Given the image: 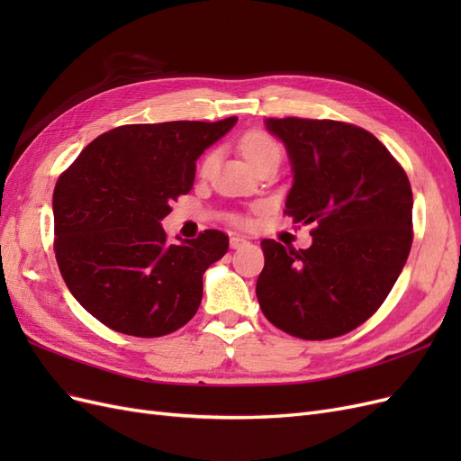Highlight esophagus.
I'll use <instances>...</instances> for the list:
<instances>
[{"instance_id":"obj_1","label":"esophagus","mask_w":461,"mask_h":461,"mask_svg":"<svg viewBox=\"0 0 461 461\" xmlns=\"http://www.w3.org/2000/svg\"><path fill=\"white\" fill-rule=\"evenodd\" d=\"M246 244H248V239H244V236H240V234L230 236V248L232 249H239V248H242Z\"/></svg>"}]
</instances>
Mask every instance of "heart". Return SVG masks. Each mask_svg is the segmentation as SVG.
Segmentation results:
<instances>
[{"label": "heart", "instance_id": "b5f03b06", "mask_svg": "<svg viewBox=\"0 0 461 461\" xmlns=\"http://www.w3.org/2000/svg\"><path fill=\"white\" fill-rule=\"evenodd\" d=\"M240 149L244 153V158L252 165H256L265 158L281 156V148H278V144L275 142V138H271L267 132H261V131L248 132L240 140ZM213 165H215V153H207L202 161V175H207L212 171Z\"/></svg>", "mask_w": 461, "mask_h": 461}]
</instances>
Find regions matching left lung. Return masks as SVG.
<instances>
[{
  "label": "left lung",
  "mask_w": 461,
  "mask_h": 461,
  "mask_svg": "<svg viewBox=\"0 0 461 461\" xmlns=\"http://www.w3.org/2000/svg\"><path fill=\"white\" fill-rule=\"evenodd\" d=\"M286 148L285 213L313 225L308 249L261 240L256 294L275 327L305 340L340 337L393 290L411 249L410 180L376 138L354 124L265 119Z\"/></svg>",
  "instance_id": "left-lung-1"
}]
</instances>
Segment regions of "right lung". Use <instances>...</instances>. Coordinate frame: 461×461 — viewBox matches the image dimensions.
I'll return each mask as SVG.
<instances>
[{
  "mask_svg": "<svg viewBox=\"0 0 461 461\" xmlns=\"http://www.w3.org/2000/svg\"><path fill=\"white\" fill-rule=\"evenodd\" d=\"M236 121L117 127L59 176L55 258L77 302L109 329L163 337L198 312L203 273L227 254V234L205 230L169 244L161 221L192 190L198 158Z\"/></svg>",
  "mask_w": 461,
  "mask_h": 461,
  "instance_id": "obj_1",
  "label": "right lung"
}]
</instances>
